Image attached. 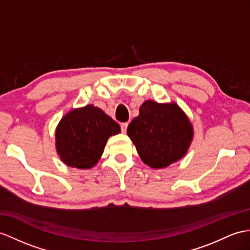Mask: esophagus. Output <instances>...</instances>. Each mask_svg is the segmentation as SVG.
<instances>
[{"label": "esophagus", "mask_w": 250, "mask_h": 250, "mask_svg": "<svg viewBox=\"0 0 250 250\" xmlns=\"http://www.w3.org/2000/svg\"><path fill=\"white\" fill-rule=\"evenodd\" d=\"M127 127H128V123H122L121 124V130H122V132H126Z\"/></svg>", "instance_id": "esophagus-1"}]
</instances>
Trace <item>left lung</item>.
Returning a JSON list of instances; mask_svg holds the SVG:
<instances>
[{
	"instance_id": "obj_1",
	"label": "left lung",
	"mask_w": 250,
	"mask_h": 250,
	"mask_svg": "<svg viewBox=\"0 0 250 250\" xmlns=\"http://www.w3.org/2000/svg\"><path fill=\"white\" fill-rule=\"evenodd\" d=\"M144 163L163 168L184 157L190 146L193 128L187 115L176 104L146 101L139 115L127 127Z\"/></svg>"
}]
</instances>
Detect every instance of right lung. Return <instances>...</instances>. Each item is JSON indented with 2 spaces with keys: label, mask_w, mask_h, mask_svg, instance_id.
Here are the masks:
<instances>
[{
  "label": "right lung",
  "mask_w": 250,
  "mask_h": 250,
  "mask_svg": "<svg viewBox=\"0 0 250 250\" xmlns=\"http://www.w3.org/2000/svg\"><path fill=\"white\" fill-rule=\"evenodd\" d=\"M120 125L102 109L88 105L65 114L56 130V147L66 166L90 168L104 153L107 140Z\"/></svg>",
  "instance_id": "obj_1"
}]
</instances>
